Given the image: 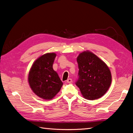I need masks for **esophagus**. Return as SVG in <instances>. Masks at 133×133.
<instances>
[{"mask_svg":"<svg viewBox=\"0 0 133 133\" xmlns=\"http://www.w3.org/2000/svg\"><path fill=\"white\" fill-rule=\"evenodd\" d=\"M66 82H67V83H72V79H71V78H69V79H67V81H66Z\"/></svg>","mask_w":133,"mask_h":133,"instance_id":"34e87169","label":"esophagus"}]
</instances>
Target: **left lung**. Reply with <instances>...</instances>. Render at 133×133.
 <instances>
[{"mask_svg": "<svg viewBox=\"0 0 133 133\" xmlns=\"http://www.w3.org/2000/svg\"><path fill=\"white\" fill-rule=\"evenodd\" d=\"M78 78L76 85L87 100L101 98L108 91L112 76L108 66L91 52L84 51L77 57Z\"/></svg>", "mask_w": 133, "mask_h": 133, "instance_id": "obj_1", "label": "left lung"}]
</instances>
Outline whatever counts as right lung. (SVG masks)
Returning a JSON list of instances; mask_svg holds the SVG:
<instances>
[{
	"label": "right lung",
	"mask_w": 133,
	"mask_h": 133,
	"mask_svg": "<svg viewBox=\"0 0 133 133\" xmlns=\"http://www.w3.org/2000/svg\"><path fill=\"white\" fill-rule=\"evenodd\" d=\"M56 56L55 53H47L35 61L29 71L28 81L30 88L39 97L51 100L59 92L63 83L53 69Z\"/></svg>",
	"instance_id": "obj_1"
}]
</instances>
